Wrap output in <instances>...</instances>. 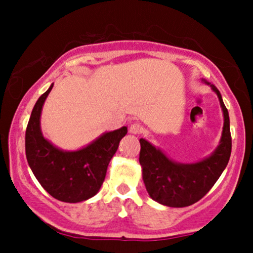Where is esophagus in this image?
Listing matches in <instances>:
<instances>
[{
	"label": "esophagus",
	"instance_id": "obj_1",
	"mask_svg": "<svg viewBox=\"0 0 253 253\" xmlns=\"http://www.w3.org/2000/svg\"><path fill=\"white\" fill-rule=\"evenodd\" d=\"M143 132H144V127L141 124L134 123L129 126V133H132V134H141Z\"/></svg>",
	"mask_w": 253,
	"mask_h": 253
}]
</instances>
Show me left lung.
I'll use <instances>...</instances> for the list:
<instances>
[{
	"mask_svg": "<svg viewBox=\"0 0 253 253\" xmlns=\"http://www.w3.org/2000/svg\"><path fill=\"white\" fill-rule=\"evenodd\" d=\"M210 85L219 97L223 112L220 144L210 157L193 164L177 163L145 139L139 140L141 146L139 162L143 168L145 187L151 199L161 205L179 208L197 202L211 189L227 167L232 150L228 110L216 86Z\"/></svg>",
	"mask_w": 253,
	"mask_h": 253,
	"instance_id": "left-lung-1",
	"label": "left lung"
}]
</instances>
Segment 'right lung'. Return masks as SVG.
Masks as SVG:
<instances>
[{
    "instance_id": "1",
    "label": "right lung",
    "mask_w": 253,
    "mask_h": 253,
    "mask_svg": "<svg viewBox=\"0 0 253 253\" xmlns=\"http://www.w3.org/2000/svg\"><path fill=\"white\" fill-rule=\"evenodd\" d=\"M52 88L53 84L38 98L32 110L26 129V157L34 176L51 196L63 202H82L100 190L127 127L104 133L81 150H59L43 138L40 129L42 109Z\"/></svg>"
}]
</instances>
